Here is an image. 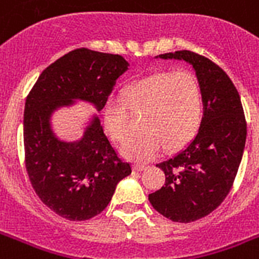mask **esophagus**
<instances>
[{
    "instance_id": "obj_1",
    "label": "esophagus",
    "mask_w": 259,
    "mask_h": 259,
    "mask_svg": "<svg viewBox=\"0 0 259 259\" xmlns=\"http://www.w3.org/2000/svg\"><path fill=\"white\" fill-rule=\"evenodd\" d=\"M148 168L146 164H133V169L134 170H144Z\"/></svg>"
}]
</instances>
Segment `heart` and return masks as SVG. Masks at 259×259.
<instances>
[{"label": "heart", "instance_id": "obj_1", "mask_svg": "<svg viewBox=\"0 0 259 259\" xmlns=\"http://www.w3.org/2000/svg\"><path fill=\"white\" fill-rule=\"evenodd\" d=\"M129 111L141 115V133L126 142L122 153L134 161H148L165 146L176 149L196 134L203 115L199 80L187 70L158 72L126 87L121 102L109 101L103 109L106 130L114 141L129 136Z\"/></svg>", "mask_w": 259, "mask_h": 259}]
</instances>
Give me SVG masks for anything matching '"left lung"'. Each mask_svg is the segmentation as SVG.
<instances>
[{
  "label": "left lung",
  "mask_w": 259,
  "mask_h": 259,
  "mask_svg": "<svg viewBox=\"0 0 259 259\" xmlns=\"http://www.w3.org/2000/svg\"><path fill=\"white\" fill-rule=\"evenodd\" d=\"M189 63L203 98L200 127L188 145L157 164L165 184L150 193L153 208L173 222L189 223L207 217L229 195L246 144L241 97L221 67L191 51L158 55Z\"/></svg>",
  "instance_id": "obj_1"
}]
</instances>
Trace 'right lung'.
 Listing matches in <instances>:
<instances>
[{
    "label": "right lung",
    "mask_w": 259,
    "mask_h": 259,
    "mask_svg": "<svg viewBox=\"0 0 259 259\" xmlns=\"http://www.w3.org/2000/svg\"><path fill=\"white\" fill-rule=\"evenodd\" d=\"M127 68L121 55L79 48L47 67L26 97L24 150L30 184L48 208L68 221L101 213L132 166L118 157L98 115L80 140L70 142L56 137L51 117L76 99L101 111Z\"/></svg>",
    "instance_id": "obj_1"
}]
</instances>
